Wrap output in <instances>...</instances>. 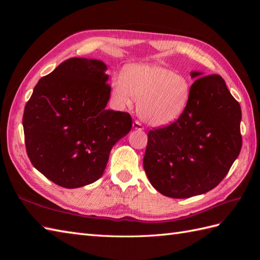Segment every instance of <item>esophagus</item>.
I'll list each match as a JSON object with an SVG mask.
<instances>
[{
	"label": "esophagus",
	"instance_id": "obj_1",
	"mask_svg": "<svg viewBox=\"0 0 260 260\" xmlns=\"http://www.w3.org/2000/svg\"><path fill=\"white\" fill-rule=\"evenodd\" d=\"M133 128H135V129H138V130H143V129H144L143 124L141 123L140 121H138V120H136L135 122H133Z\"/></svg>",
	"mask_w": 260,
	"mask_h": 260
}]
</instances>
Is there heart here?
I'll list each match as a JSON object with an SVG mask.
<instances>
[{
    "instance_id": "obj_1",
    "label": "heart",
    "mask_w": 260,
    "mask_h": 260,
    "mask_svg": "<svg viewBox=\"0 0 260 260\" xmlns=\"http://www.w3.org/2000/svg\"><path fill=\"white\" fill-rule=\"evenodd\" d=\"M192 84L183 75L156 64L128 66L112 84V96L123 107L138 99V114L152 125L161 127L179 119L191 98Z\"/></svg>"
}]
</instances>
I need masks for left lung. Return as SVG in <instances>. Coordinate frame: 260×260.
Instances as JSON below:
<instances>
[{"instance_id":"left-lung-1","label":"left lung","mask_w":260,"mask_h":260,"mask_svg":"<svg viewBox=\"0 0 260 260\" xmlns=\"http://www.w3.org/2000/svg\"><path fill=\"white\" fill-rule=\"evenodd\" d=\"M192 84L184 113L168 125L148 131L143 167L151 184L165 196L187 199L216 187L242 147L239 102L219 75Z\"/></svg>"}]
</instances>
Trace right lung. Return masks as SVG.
<instances>
[{
  "label": "right lung",
  "instance_id": "obj_1",
  "mask_svg": "<svg viewBox=\"0 0 260 260\" xmlns=\"http://www.w3.org/2000/svg\"><path fill=\"white\" fill-rule=\"evenodd\" d=\"M103 61L73 57L35 86L22 116L27 155L55 184L76 188L99 180L117 141L132 127L129 113L106 109Z\"/></svg>",
  "mask_w": 260,
  "mask_h": 260
}]
</instances>
